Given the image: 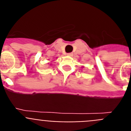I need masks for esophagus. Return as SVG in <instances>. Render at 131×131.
I'll use <instances>...</instances> for the list:
<instances>
[{
  "label": "esophagus",
  "mask_w": 131,
  "mask_h": 131,
  "mask_svg": "<svg viewBox=\"0 0 131 131\" xmlns=\"http://www.w3.org/2000/svg\"><path fill=\"white\" fill-rule=\"evenodd\" d=\"M67 55L68 56H73V53H68V54H67Z\"/></svg>",
  "instance_id": "1"
}]
</instances>
